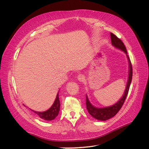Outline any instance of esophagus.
I'll list each match as a JSON object with an SVG mask.
<instances>
[{
    "mask_svg": "<svg viewBox=\"0 0 149 149\" xmlns=\"http://www.w3.org/2000/svg\"><path fill=\"white\" fill-rule=\"evenodd\" d=\"M77 79L79 82H83L85 80V76L83 74H80L78 75Z\"/></svg>",
    "mask_w": 149,
    "mask_h": 149,
    "instance_id": "obj_1",
    "label": "esophagus"
}]
</instances>
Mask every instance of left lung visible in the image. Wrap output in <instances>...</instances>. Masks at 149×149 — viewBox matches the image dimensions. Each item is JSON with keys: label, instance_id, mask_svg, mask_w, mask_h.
<instances>
[{"label": "left lung", "instance_id": "obj_1", "mask_svg": "<svg viewBox=\"0 0 149 149\" xmlns=\"http://www.w3.org/2000/svg\"><path fill=\"white\" fill-rule=\"evenodd\" d=\"M111 44L112 45L115 47L116 49L122 50L124 52L126 56H127L128 65H129V70H128V79L127 84H126L125 90L124 91L122 97L120 98V99L118 102L114 104L113 105L110 106H106L104 107H97L94 106L90 102V100L88 99L87 95H86V109L88 113L92 116L93 118L100 121H105V120H109L111 118H112L115 115H116V113L119 111V110L121 109L122 107L124 101L127 96L128 91L129 90V87L132 81V65L127 55V50H126L124 44L122 42L121 40L118 38L115 34L111 33Z\"/></svg>", "mask_w": 149, "mask_h": 149}]
</instances>
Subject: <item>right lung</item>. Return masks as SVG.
<instances>
[{
  "label": "right lung",
  "mask_w": 149,
  "mask_h": 149,
  "mask_svg": "<svg viewBox=\"0 0 149 149\" xmlns=\"http://www.w3.org/2000/svg\"><path fill=\"white\" fill-rule=\"evenodd\" d=\"M31 110L33 111L34 113L37 114V115L40 116V118L43 120L50 121V120L55 119L56 117L58 115L60 110V101L59 99V92L57 94L54 102L52 106L50 107L49 109L42 112L36 111H34L33 109Z\"/></svg>",
  "instance_id": "right-lung-1"
}]
</instances>
